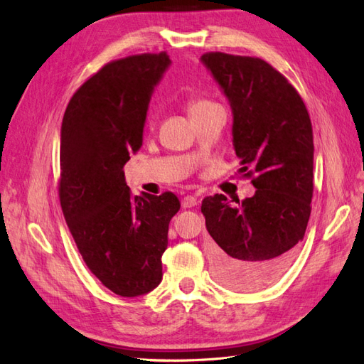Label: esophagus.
<instances>
[{"label":"esophagus","mask_w":364,"mask_h":364,"mask_svg":"<svg viewBox=\"0 0 364 364\" xmlns=\"http://www.w3.org/2000/svg\"><path fill=\"white\" fill-rule=\"evenodd\" d=\"M197 205V197L196 196H185L182 199V208H193Z\"/></svg>","instance_id":"obj_1"}]
</instances>
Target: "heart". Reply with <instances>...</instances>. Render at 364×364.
Here are the masks:
<instances>
[{"mask_svg":"<svg viewBox=\"0 0 364 364\" xmlns=\"http://www.w3.org/2000/svg\"><path fill=\"white\" fill-rule=\"evenodd\" d=\"M213 106H215V105L211 103V102H208V100H194L188 106V114H190V117L194 115V114H200V112L206 111V109L213 107Z\"/></svg>","mask_w":364,"mask_h":364,"instance_id":"obj_1","label":"heart"}]
</instances>
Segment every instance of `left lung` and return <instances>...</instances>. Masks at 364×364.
Listing matches in <instances>:
<instances>
[{
	"instance_id": "1",
	"label": "left lung",
	"mask_w": 364,
	"mask_h": 364,
	"mask_svg": "<svg viewBox=\"0 0 364 364\" xmlns=\"http://www.w3.org/2000/svg\"><path fill=\"white\" fill-rule=\"evenodd\" d=\"M200 59L228 97L240 171L257 188L241 203L237 199L238 206L223 194L203 199L213 264L228 287L258 290L282 277L305 235L313 197L311 119L293 85L266 60L218 51Z\"/></svg>"
}]
</instances>
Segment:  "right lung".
<instances>
[{
  "label": "right lung",
  "mask_w": 364,
  "mask_h": 364,
  "mask_svg": "<svg viewBox=\"0 0 364 364\" xmlns=\"http://www.w3.org/2000/svg\"><path fill=\"white\" fill-rule=\"evenodd\" d=\"M170 63L164 51L106 63L75 91L62 119L63 217L87 269L124 297L159 285L168 225L181 208L173 193L132 196L123 171L142 146L151 94Z\"/></svg>",
  "instance_id": "right-lung-1"
}]
</instances>
